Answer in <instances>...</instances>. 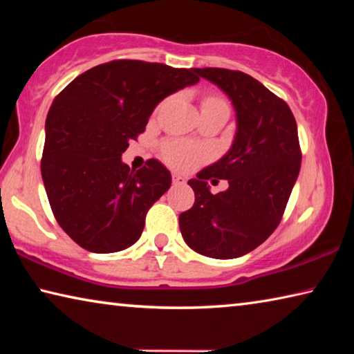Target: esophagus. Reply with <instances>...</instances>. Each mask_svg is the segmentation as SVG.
<instances>
[{"label":"esophagus","instance_id":"34e87169","mask_svg":"<svg viewBox=\"0 0 354 354\" xmlns=\"http://www.w3.org/2000/svg\"><path fill=\"white\" fill-rule=\"evenodd\" d=\"M173 184H175V185H184L185 184V178L183 175H178V173H175V175H173Z\"/></svg>","mask_w":354,"mask_h":354}]
</instances>
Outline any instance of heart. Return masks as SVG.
<instances>
[{"instance_id":"b5f03b06","label":"heart","mask_w":354,"mask_h":354,"mask_svg":"<svg viewBox=\"0 0 354 354\" xmlns=\"http://www.w3.org/2000/svg\"><path fill=\"white\" fill-rule=\"evenodd\" d=\"M217 106H226L223 100L220 98H207L203 107H217ZM164 158L169 164L181 170L194 169L195 165L206 159V149L198 145L189 142H169L164 145Z\"/></svg>"}]
</instances>
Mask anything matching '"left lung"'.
Masks as SVG:
<instances>
[{"mask_svg":"<svg viewBox=\"0 0 354 354\" xmlns=\"http://www.w3.org/2000/svg\"><path fill=\"white\" fill-rule=\"evenodd\" d=\"M231 100L236 136L217 162L187 183L195 203L179 215L185 243L203 256L234 259L253 251L277 230L301 167L295 117L286 101L247 73L195 68ZM230 187L212 196L207 180Z\"/></svg>","mask_w":354,"mask_h":354,"instance_id":"8db88e82","label":"left lung"}]
</instances>
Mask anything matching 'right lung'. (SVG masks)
I'll use <instances>...</instances> for the list:
<instances>
[{"label":"right lung","mask_w":354,"mask_h":354,"mask_svg":"<svg viewBox=\"0 0 354 354\" xmlns=\"http://www.w3.org/2000/svg\"><path fill=\"white\" fill-rule=\"evenodd\" d=\"M198 81L195 68L122 59L84 71L53 101L41 179L57 223L80 247L115 253L139 241L171 175L156 159L131 170L122 154L160 101Z\"/></svg>","instance_id":"1"}]
</instances>
